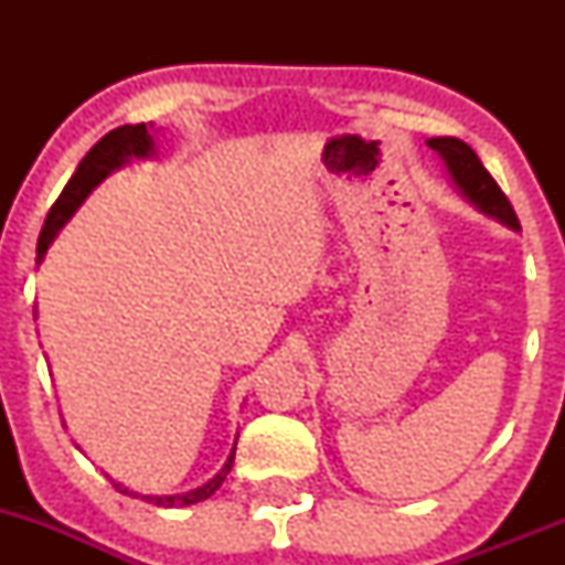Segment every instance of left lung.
<instances>
[{
    "label": "left lung",
    "instance_id": "left-lung-1",
    "mask_svg": "<svg viewBox=\"0 0 565 565\" xmlns=\"http://www.w3.org/2000/svg\"><path fill=\"white\" fill-rule=\"evenodd\" d=\"M427 146L444 161L451 185L457 188L459 196L476 206L481 215L508 225L515 233L521 231V223H518L508 196L497 185V180L486 172L481 159L476 157V151H472L468 142H462L459 138H430Z\"/></svg>",
    "mask_w": 565,
    "mask_h": 565
}]
</instances>
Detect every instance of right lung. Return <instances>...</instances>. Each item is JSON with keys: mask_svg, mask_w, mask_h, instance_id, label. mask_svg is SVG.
Wrapping results in <instances>:
<instances>
[{"mask_svg": "<svg viewBox=\"0 0 565 565\" xmlns=\"http://www.w3.org/2000/svg\"><path fill=\"white\" fill-rule=\"evenodd\" d=\"M157 132L159 129L153 127V121H148V125H125V127L111 129L106 138H100L93 148H89V153L79 161L76 172L71 174L66 188H63V193L57 196L47 220H44V228L39 233V244H36V263L44 260V255H47V249L53 246L57 233L63 231V225L74 217V212L84 204V199H87L89 193H93L95 188L108 178V174L121 170V167L129 164L132 159L157 157V140H153V135ZM63 427H66V423H63ZM76 449H79V446H76ZM233 457H236V446L231 449L228 459H225V465L220 468L215 478H210V481L199 486V489L185 491V494L153 497V494H138V491L127 489V486L119 481H114V486L116 491H121V494L146 499V502L157 504V508H185V504L204 502V499L215 494L220 486H223L225 476H228L233 468Z\"/></svg>", "mask_w": 565, "mask_h": 565, "instance_id": "right-lung-1", "label": "right lung"}]
</instances>
